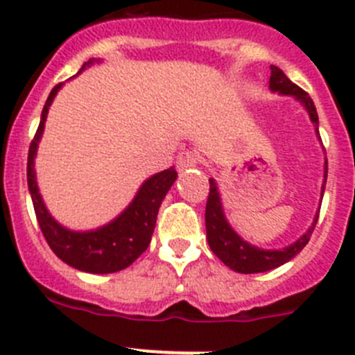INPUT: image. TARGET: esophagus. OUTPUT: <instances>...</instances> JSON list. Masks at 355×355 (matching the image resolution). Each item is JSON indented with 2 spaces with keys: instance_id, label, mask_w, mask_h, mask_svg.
Here are the masks:
<instances>
[{
  "instance_id": "esophagus-1",
  "label": "esophagus",
  "mask_w": 355,
  "mask_h": 355,
  "mask_svg": "<svg viewBox=\"0 0 355 355\" xmlns=\"http://www.w3.org/2000/svg\"><path fill=\"white\" fill-rule=\"evenodd\" d=\"M199 163H200L199 156H197L193 150H183V153L178 155V159H175V165H178L180 171H187V168L197 167Z\"/></svg>"
}]
</instances>
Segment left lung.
I'll return each mask as SVG.
<instances>
[{
    "label": "left lung",
    "mask_w": 355,
    "mask_h": 355,
    "mask_svg": "<svg viewBox=\"0 0 355 355\" xmlns=\"http://www.w3.org/2000/svg\"><path fill=\"white\" fill-rule=\"evenodd\" d=\"M272 76H270V89L274 92L288 94V96H295L306 106L307 114L311 117L313 124L318 130V114H316L315 103L309 97V94L306 90H302L299 85H295L290 78L284 74L283 71L275 65H272ZM327 165V162H325ZM327 168V167H325ZM325 180H327V171H325ZM325 190V181L324 187H322V196H324ZM316 222H318V215H316L315 222L309 227L306 234L302 238L291 243L290 247L283 250H263L258 247L250 245L245 240H241L236 233H234L231 225L225 220L224 211H222L220 197L216 192V183L213 180H209V193H208V202H206V234H208V243L209 249L215 252V256L220 259L224 265H227L229 268H233L234 272H240V274H258V272H266L272 270V268H277V266L284 265L286 261H290L291 258H295L304 247L307 245V241L311 238L313 229H315Z\"/></svg>",
    "instance_id": "left-lung-1"
}]
</instances>
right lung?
Here are the masks:
<instances>
[{
	"mask_svg": "<svg viewBox=\"0 0 355 355\" xmlns=\"http://www.w3.org/2000/svg\"><path fill=\"white\" fill-rule=\"evenodd\" d=\"M60 87L62 83H58L49 94L48 101L44 105L40 124L28 150V188H30L40 231L53 252L62 261L74 266L78 270L90 272V274H112V272L124 270L149 247L159 205L178 178V172L174 167H171L149 178L142 184L133 202L128 206L126 211L121 213L114 222H110L105 227L89 231V233H74L62 227L44 206L42 197L37 188L35 171H33L37 144L42 135L49 105Z\"/></svg>",
	"mask_w": 355,
	"mask_h": 355,
	"instance_id": "1",
	"label": "right lung"
}]
</instances>
